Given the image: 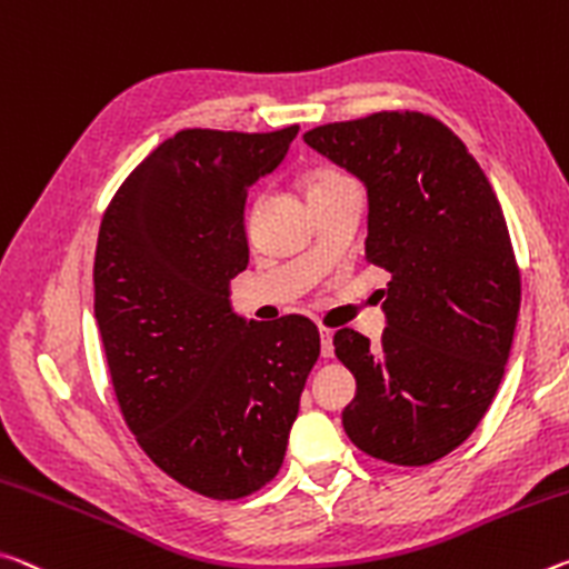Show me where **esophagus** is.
Returning <instances> with one entry per match:
<instances>
[{
	"instance_id": "34e87169",
	"label": "esophagus",
	"mask_w": 569,
	"mask_h": 569,
	"mask_svg": "<svg viewBox=\"0 0 569 569\" xmlns=\"http://www.w3.org/2000/svg\"><path fill=\"white\" fill-rule=\"evenodd\" d=\"M321 333V357H333V331L331 329H319Z\"/></svg>"
}]
</instances>
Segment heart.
Listing matches in <instances>:
<instances>
[{"mask_svg":"<svg viewBox=\"0 0 569 569\" xmlns=\"http://www.w3.org/2000/svg\"><path fill=\"white\" fill-rule=\"evenodd\" d=\"M349 182L347 174H341V171L337 169H319L313 171V174L309 177V182H306V194H319V192H327V189L331 187H339Z\"/></svg>","mask_w":569,"mask_h":569,"instance_id":"heart-1","label":"heart"}]
</instances>
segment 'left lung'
<instances>
[{"mask_svg": "<svg viewBox=\"0 0 569 569\" xmlns=\"http://www.w3.org/2000/svg\"><path fill=\"white\" fill-rule=\"evenodd\" d=\"M303 141L365 184L367 260L392 273L382 345L333 333L357 380L341 422L367 456L428 466L479 426L511 351L521 283L501 204L466 143L426 113L327 123Z\"/></svg>", "mask_w": 569, "mask_h": 569, "instance_id": "1", "label": "left lung"}]
</instances>
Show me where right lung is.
I'll list each match as a JSON object with an SVG mask.
<instances>
[{"mask_svg":"<svg viewBox=\"0 0 569 569\" xmlns=\"http://www.w3.org/2000/svg\"><path fill=\"white\" fill-rule=\"evenodd\" d=\"M296 133L179 131L131 171L98 232L93 309L126 426L161 471L220 501L278 473L321 351L306 317L246 321L230 306L248 189Z\"/></svg>","mask_w":569,"mask_h":569,"instance_id":"obj_1","label":"right lung"}]
</instances>
